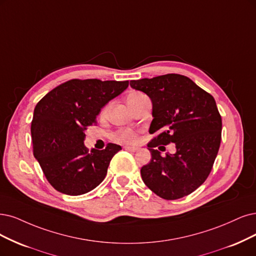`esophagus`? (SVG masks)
<instances>
[{"label": "esophagus", "instance_id": "1", "mask_svg": "<svg viewBox=\"0 0 256 256\" xmlns=\"http://www.w3.org/2000/svg\"><path fill=\"white\" fill-rule=\"evenodd\" d=\"M124 148L126 150H130V152H132V153H135L138 150V148H135V146H124Z\"/></svg>", "mask_w": 256, "mask_h": 256}]
</instances>
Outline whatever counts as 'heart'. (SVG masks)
<instances>
[{
    "mask_svg": "<svg viewBox=\"0 0 256 256\" xmlns=\"http://www.w3.org/2000/svg\"><path fill=\"white\" fill-rule=\"evenodd\" d=\"M144 94L141 92H134L128 94V103L135 100L136 98L142 96ZM108 112V106L104 108L103 110H102V115H106V114ZM112 138L115 141H117V142H120V144H135L137 139H138V135L136 132L132 130H120L118 132H116L115 134L112 135Z\"/></svg>",
    "mask_w": 256,
    "mask_h": 256,
    "instance_id": "heart-1",
    "label": "heart"
}]
</instances>
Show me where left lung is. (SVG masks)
<instances>
[{
	"mask_svg": "<svg viewBox=\"0 0 256 256\" xmlns=\"http://www.w3.org/2000/svg\"><path fill=\"white\" fill-rule=\"evenodd\" d=\"M130 84L152 101L150 134L158 133L148 144L152 159L140 170L144 182L166 200L191 194L209 176L220 146L222 117L214 98L178 74ZM172 142L176 153L162 158L156 148Z\"/></svg>",
	"mask_w": 256,
	"mask_h": 256,
	"instance_id": "1",
	"label": "left lung"
}]
</instances>
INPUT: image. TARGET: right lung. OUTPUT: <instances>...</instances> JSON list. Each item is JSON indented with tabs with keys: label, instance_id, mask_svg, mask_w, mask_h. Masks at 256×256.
Returning <instances> with one entry per match:
<instances>
[{
	"label": "right lung",
	"instance_id": "right-lung-1",
	"mask_svg": "<svg viewBox=\"0 0 256 256\" xmlns=\"http://www.w3.org/2000/svg\"><path fill=\"white\" fill-rule=\"evenodd\" d=\"M128 86V81L72 79L52 90L36 103L32 121L34 156L48 182L77 196L98 186L120 146L104 150L84 146V130L97 123L106 104Z\"/></svg>",
	"mask_w": 256,
	"mask_h": 256
}]
</instances>
